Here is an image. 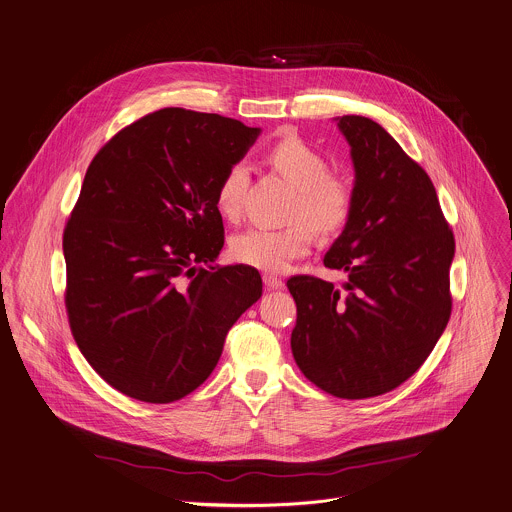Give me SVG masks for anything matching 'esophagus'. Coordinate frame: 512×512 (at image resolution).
Returning <instances> with one entry per match:
<instances>
[{"instance_id":"esophagus-1","label":"esophagus","mask_w":512,"mask_h":512,"mask_svg":"<svg viewBox=\"0 0 512 512\" xmlns=\"http://www.w3.org/2000/svg\"><path fill=\"white\" fill-rule=\"evenodd\" d=\"M263 283H265V287L267 289H283V281H281V277H277V275H263Z\"/></svg>"}]
</instances>
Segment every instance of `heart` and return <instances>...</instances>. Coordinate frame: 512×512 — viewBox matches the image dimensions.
Segmentation results:
<instances>
[{"label": "heart", "mask_w": 512, "mask_h": 512, "mask_svg": "<svg viewBox=\"0 0 512 512\" xmlns=\"http://www.w3.org/2000/svg\"><path fill=\"white\" fill-rule=\"evenodd\" d=\"M265 164L293 187L281 229H249L235 235L229 253L237 263L281 273L295 259L311 251L315 233L335 237L342 233L356 211V189L331 173L329 158L299 136H285L263 152ZM247 173L231 164L215 187V209L221 219L237 223L243 215Z\"/></svg>", "instance_id": "heart-1"}]
</instances>
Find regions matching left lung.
I'll list each match as a JSON object with an SVG mask.
<instances>
[{
  "label": "left lung",
  "instance_id": "left-lung-1",
  "mask_svg": "<svg viewBox=\"0 0 512 512\" xmlns=\"http://www.w3.org/2000/svg\"><path fill=\"white\" fill-rule=\"evenodd\" d=\"M337 126L352 146L356 211L323 263L348 279L287 281L291 352L317 388L362 400L398 388L434 350L452 311L454 235L426 170L378 122L352 114Z\"/></svg>",
  "mask_w": 512,
  "mask_h": 512
}]
</instances>
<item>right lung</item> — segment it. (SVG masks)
<instances>
[{"label":"right lung","mask_w":512,"mask_h":512,"mask_svg":"<svg viewBox=\"0 0 512 512\" xmlns=\"http://www.w3.org/2000/svg\"><path fill=\"white\" fill-rule=\"evenodd\" d=\"M257 136L233 118L162 108L92 158L64 229V301L82 356L124 396L168 404L197 390L261 297L255 267H213L225 243L215 187Z\"/></svg>","instance_id":"right-lung-1"}]
</instances>
